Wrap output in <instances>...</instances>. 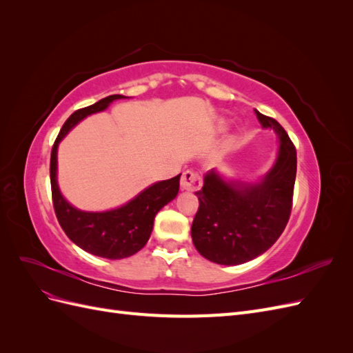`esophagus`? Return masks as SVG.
Returning a JSON list of instances; mask_svg holds the SVG:
<instances>
[{
  "instance_id": "obj_1",
  "label": "esophagus",
  "mask_w": 353,
  "mask_h": 353,
  "mask_svg": "<svg viewBox=\"0 0 353 353\" xmlns=\"http://www.w3.org/2000/svg\"><path fill=\"white\" fill-rule=\"evenodd\" d=\"M181 187L187 191H197L201 187V178L199 172L193 169L184 170L183 176H181Z\"/></svg>"
}]
</instances>
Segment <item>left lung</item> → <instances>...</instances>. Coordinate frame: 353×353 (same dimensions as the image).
Listing matches in <instances>:
<instances>
[{
    "label": "left lung",
    "mask_w": 353,
    "mask_h": 353,
    "mask_svg": "<svg viewBox=\"0 0 353 353\" xmlns=\"http://www.w3.org/2000/svg\"><path fill=\"white\" fill-rule=\"evenodd\" d=\"M262 126L280 138L276 163L261 184L227 183L218 174L205 176L197 191L199 210L191 225L197 252L215 263L240 265L268 250L283 234L293 206L296 147L284 128L256 110Z\"/></svg>",
    "instance_id": "1"
}]
</instances>
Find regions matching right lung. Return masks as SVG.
Instances as JSON below:
<instances>
[{"instance_id":"1","label":"right lung","mask_w":353,"mask_h":353,"mask_svg":"<svg viewBox=\"0 0 353 353\" xmlns=\"http://www.w3.org/2000/svg\"><path fill=\"white\" fill-rule=\"evenodd\" d=\"M119 99H123V95H109L88 108L73 112L52 144L50 160L52 206L60 227L82 250L108 259H123L144 248L150 239L156 213L176 197L181 176L179 174L170 179L160 181L145 188L125 206L109 212H82L63 199L56 179L59 143L83 117L104 110L113 100Z\"/></svg>"}]
</instances>
